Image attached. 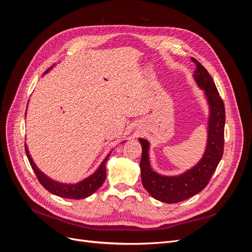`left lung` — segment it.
I'll return each instance as SVG.
<instances>
[{"instance_id": "left-lung-1", "label": "left lung", "mask_w": 252, "mask_h": 252, "mask_svg": "<svg viewBox=\"0 0 252 252\" xmlns=\"http://www.w3.org/2000/svg\"><path fill=\"white\" fill-rule=\"evenodd\" d=\"M191 61L195 64L192 77L197 87L204 91L208 105L207 141L200 161L180 174H161L152 169L149 156L150 142L143 138L139 139L142 146L140 167L143 186L154 199L167 204L180 203L201 192L216 171L224 151V103L208 71L195 59L192 58Z\"/></svg>"}]
</instances>
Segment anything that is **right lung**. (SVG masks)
Returning a JSON list of instances; mask_svg holds the SVG:
<instances>
[{"instance_id": "right-lung-1", "label": "right lung", "mask_w": 252, "mask_h": 252, "mask_svg": "<svg viewBox=\"0 0 252 252\" xmlns=\"http://www.w3.org/2000/svg\"><path fill=\"white\" fill-rule=\"evenodd\" d=\"M52 68H53V66L50 67L49 69L44 74L48 73L52 69ZM25 117H26V114H25ZM125 142H126V140L122 143H125ZM25 150H26V156L28 158V161H29L30 165H32L37 180L40 181V183L45 189L48 190V191L51 192L52 194H56L61 197H65V199L81 200V199H85V197L90 196L102 186V184L106 179V163H107L113 149L109 152L107 156L105 157V158L103 159L100 166L97 167L96 170L93 174L88 175L87 178L83 179L82 181L77 182V183H63V182L52 180L51 178L48 177V175L45 174L42 170H40L39 167L35 165L32 156H30V154H29V150H28L26 143H25Z\"/></svg>"}]
</instances>
